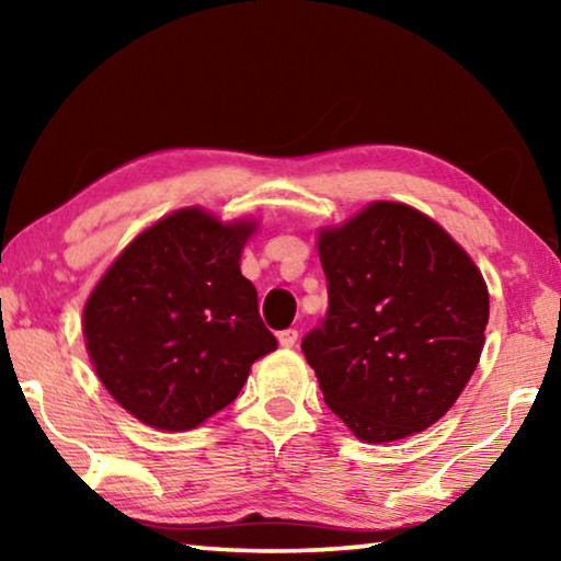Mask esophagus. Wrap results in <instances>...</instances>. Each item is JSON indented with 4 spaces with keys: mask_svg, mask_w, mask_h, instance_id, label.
I'll list each match as a JSON object with an SVG mask.
<instances>
[{
    "mask_svg": "<svg viewBox=\"0 0 561 561\" xmlns=\"http://www.w3.org/2000/svg\"><path fill=\"white\" fill-rule=\"evenodd\" d=\"M277 339H279V344H282L284 348H291L294 344H297L299 331H297V329H284V331H279Z\"/></svg>",
    "mask_w": 561,
    "mask_h": 561,
    "instance_id": "obj_1",
    "label": "esophagus"
}]
</instances>
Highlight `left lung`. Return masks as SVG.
<instances>
[{"instance_id":"8db88e82","label":"left lung","mask_w":561,"mask_h":561,"mask_svg":"<svg viewBox=\"0 0 561 561\" xmlns=\"http://www.w3.org/2000/svg\"><path fill=\"white\" fill-rule=\"evenodd\" d=\"M317 244L329 311L301 351L327 405L371 445L431 428L485 346L480 267L433 217L393 201L319 227Z\"/></svg>"}]
</instances>
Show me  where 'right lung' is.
<instances>
[{"label":"right lung","instance_id":"1","mask_svg":"<svg viewBox=\"0 0 561 561\" xmlns=\"http://www.w3.org/2000/svg\"><path fill=\"white\" fill-rule=\"evenodd\" d=\"M257 227L254 217L180 207L133 237L91 289L81 321L91 366L140 423L197 428L277 348L240 270Z\"/></svg>","mask_w":561,"mask_h":561}]
</instances>
